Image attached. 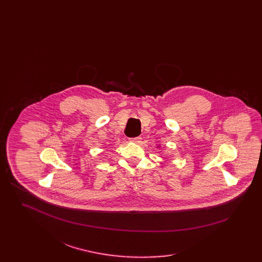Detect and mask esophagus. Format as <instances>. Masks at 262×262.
Listing matches in <instances>:
<instances>
[{
	"instance_id": "1",
	"label": "esophagus",
	"mask_w": 262,
	"mask_h": 262,
	"mask_svg": "<svg viewBox=\"0 0 262 262\" xmlns=\"http://www.w3.org/2000/svg\"><path fill=\"white\" fill-rule=\"evenodd\" d=\"M130 141H133V142H136V143H138L140 140H141V137H132L130 139H129Z\"/></svg>"
}]
</instances>
